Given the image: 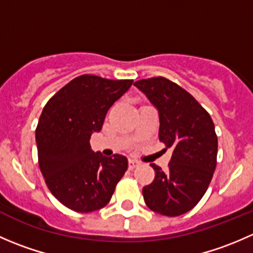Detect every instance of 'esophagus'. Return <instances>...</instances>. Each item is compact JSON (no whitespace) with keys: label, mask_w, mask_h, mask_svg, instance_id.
<instances>
[{"label":"esophagus","mask_w":253,"mask_h":253,"mask_svg":"<svg viewBox=\"0 0 253 253\" xmlns=\"http://www.w3.org/2000/svg\"><path fill=\"white\" fill-rule=\"evenodd\" d=\"M139 165V163L137 162L136 159H129L128 160V168L129 169H134V168H137Z\"/></svg>","instance_id":"obj_1"}]
</instances>
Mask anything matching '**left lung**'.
I'll use <instances>...</instances> for the list:
<instances>
[{"label":"left lung","instance_id":"8db88e82","mask_svg":"<svg viewBox=\"0 0 253 253\" xmlns=\"http://www.w3.org/2000/svg\"><path fill=\"white\" fill-rule=\"evenodd\" d=\"M159 115V141L171 148L168 170L155 164V178L143 187L148 208L177 216L193 208L206 193L216 167L218 138L211 117L190 93L163 77L133 84Z\"/></svg>","mask_w":253,"mask_h":253}]
</instances>
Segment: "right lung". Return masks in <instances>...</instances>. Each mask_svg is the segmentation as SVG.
<instances>
[{
  "label": "right lung",
  "instance_id": "obj_1",
  "mask_svg": "<svg viewBox=\"0 0 253 253\" xmlns=\"http://www.w3.org/2000/svg\"><path fill=\"white\" fill-rule=\"evenodd\" d=\"M132 83L81 76L60 89L42 112L35 131L40 170L50 192L72 211L105 207L128 168L125 155L93 152L90 136L101 131L109 109Z\"/></svg>",
  "mask_w": 253,
  "mask_h": 253
}]
</instances>
